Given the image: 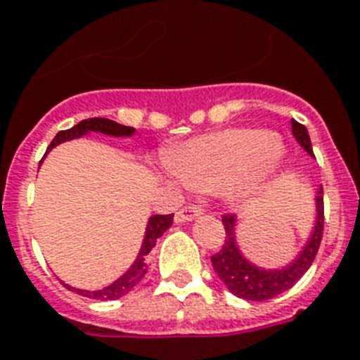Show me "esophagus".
Wrapping results in <instances>:
<instances>
[{"label":"esophagus","instance_id":"obj_1","mask_svg":"<svg viewBox=\"0 0 360 360\" xmlns=\"http://www.w3.org/2000/svg\"><path fill=\"white\" fill-rule=\"evenodd\" d=\"M202 209L200 207H185V209H179L177 213H175V222L177 224H183V222H191V220L198 219V217H202Z\"/></svg>","mask_w":360,"mask_h":360}]
</instances>
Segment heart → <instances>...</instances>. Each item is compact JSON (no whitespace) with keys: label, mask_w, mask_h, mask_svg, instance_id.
<instances>
[{"label":"heart","mask_w":360,"mask_h":360,"mask_svg":"<svg viewBox=\"0 0 360 360\" xmlns=\"http://www.w3.org/2000/svg\"><path fill=\"white\" fill-rule=\"evenodd\" d=\"M282 136L257 129H226L192 138L169 153L175 177L188 188L217 191L230 202L259 196L285 160Z\"/></svg>","instance_id":"1"}]
</instances>
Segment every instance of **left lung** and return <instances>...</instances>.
Listing matches in <instances>:
<instances>
[{"instance_id": "1", "label": "left lung", "mask_w": 360, "mask_h": 360, "mask_svg": "<svg viewBox=\"0 0 360 360\" xmlns=\"http://www.w3.org/2000/svg\"><path fill=\"white\" fill-rule=\"evenodd\" d=\"M291 132L295 136L297 143L310 157H314L312 141H310L307 127L291 120ZM314 203H316V219H314L312 231L307 237V243L302 245V248L297 252V256L291 262L280 267H262L250 262L243 254L239 240H237V217L226 214L222 220L226 230L224 245L220 252L211 257V262H213L214 273L219 274L222 284L233 295L246 301H267L290 290L291 285H295L297 280L307 273L318 254L319 243L323 237V188L321 186L316 191Z\"/></svg>"}]
</instances>
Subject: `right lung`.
Segmentation results:
<instances>
[{"instance_id":"1","label":"right lung","mask_w":360,"mask_h":360,"mask_svg":"<svg viewBox=\"0 0 360 360\" xmlns=\"http://www.w3.org/2000/svg\"><path fill=\"white\" fill-rule=\"evenodd\" d=\"M91 132L112 136V138H130V136H134L136 129H132V127H124V124L115 123V121L112 120H104V117L84 120L78 124H75L72 129L58 132V136L53 138L50 147L46 149V155L52 151L53 147L59 146V143H63V141L69 140H76V138L91 134ZM46 155H44V157H46ZM172 222H174V214H153V217H149L146 226V233H143V240H141L140 250H138V256H136V259L132 262V265L121 274L120 278L114 280L112 284L104 285L103 290H78V288H72V285L65 284L63 282L65 288L76 291L78 295L89 297V299H97V301H114V299H120V297L127 295V293L146 276L147 269H149L147 256H149V252L153 250V246L157 245L158 237L168 230L169 226H172Z\"/></svg>"}]
</instances>
